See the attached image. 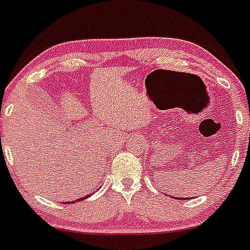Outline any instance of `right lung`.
Masks as SVG:
<instances>
[{
    "instance_id": "1",
    "label": "right lung",
    "mask_w": 250,
    "mask_h": 250,
    "mask_svg": "<svg viewBox=\"0 0 250 250\" xmlns=\"http://www.w3.org/2000/svg\"><path fill=\"white\" fill-rule=\"evenodd\" d=\"M86 197H89V196H86ZM86 197H83V198H79V200H77V201H83V200H85ZM67 203H71V202H67ZM72 203H73V202H72Z\"/></svg>"
}]
</instances>
